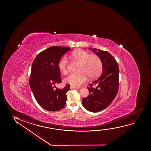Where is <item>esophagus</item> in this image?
Wrapping results in <instances>:
<instances>
[{"label": "esophagus", "mask_w": 151, "mask_h": 151, "mask_svg": "<svg viewBox=\"0 0 151 151\" xmlns=\"http://www.w3.org/2000/svg\"><path fill=\"white\" fill-rule=\"evenodd\" d=\"M75 88H76V87H74V86H70V89H75Z\"/></svg>", "instance_id": "esophagus-1"}]
</instances>
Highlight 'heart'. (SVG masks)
Returning <instances> with one entry per match:
<instances>
[{"label": "heart", "instance_id": "obj_1", "mask_svg": "<svg viewBox=\"0 0 151 151\" xmlns=\"http://www.w3.org/2000/svg\"><path fill=\"white\" fill-rule=\"evenodd\" d=\"M69 57L80 62L78 72H73L68 75L64 79L65 83L74 86H79L85 83L89 76L93 78L99 76L103 70V63L101 59L96 55H90L82 50L73 51ZM68 60L64 57L59 61L58 68L62 74L68 72Z\"/></svg>", "mask_w": 151, "mask_h": 151}]
</instances>
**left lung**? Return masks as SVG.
<instances>
[{"label": "left lung", "instance_id": "8db88e82", "mask_svg": "<svg viewBox=\"0 0 151 151\" xmlns=\"http://www.w3.org/2000/svg\"><path fill=\"white\" fill-rule=\"evenodd\" d=\"M101 59L103 72L89 85V95L83 98L82 104L89 111L99 112L107 107L114 99L119 90V68L115 58L106 51L89 48Z\"/></svg>", "mask_w": 151, "mask_h": 151}]
</instances>
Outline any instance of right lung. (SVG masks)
Instances as JSON below:
<instances>
[{"label": "right lung", "mask_w": 151, "mask_h": 151, "mask_svg": "<svg viewBox=\"0 0 151 151\" xmlns=\"http://www.w3.org/2000/svg\"><path fill=\"white\" fill-rule=\"evenodd\" d=\"M70 50L68 47L52 46L40 52L32 64L30 87L37 103L49 111L60 110L65 105L70 85L67 84L61 89L54 87L62 81L59 62Z\"/></svg>", "instance_id": "obj_1"}]
</instances>
